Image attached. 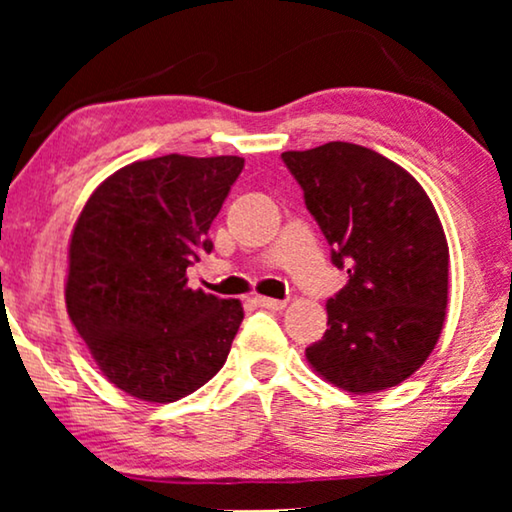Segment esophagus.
Masks as SVG:
<instances>
[{"instance_id": "obj_1", "label": "esophagus", "mask_w": 512, "mask_h": 512, "mask_svg": "<svg viewBox=\"0 0 512 512\" xmlns=\"http://www.w3.org/2000/svg\"><path fill=\"white\" fill-rule=\"evenodd\" d=\"M254 303L258 307H265V310H282V307L286 305L284 300H277V298H268V296H256Z\"/></svg>"}]
</instances>
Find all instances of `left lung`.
<instances>
[{"label": "left lung", "mask_w": 512, "mask_h": 512, "mask_svg": "<svg viewBox=\"0 0 512 512\" xmlns=\"http://www.w3.org/2000/svg\"><path fill=\"white\" fill-rule=\"evenodd\" d=\"M349 282L328 298L324 338L305 349L326 382L375 394L415 373L436 347L450 251L429 195L401 165L349 142L282 153Z\"/></svg>", "instance_id": "8db88e82"}]
</instances>
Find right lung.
<instances>
[{"mask_svg":"<svg viewBox=\"0 0 512 512\" xmlns=\"http://www.w3.org/2000/svg\"><path fill=\"white\" fill-rule=\"evenodd\" d=\"M244 158L137 160L97 186L69 242L67 312L102 375L149 403L212 380L244 319L240 300L188 289Z\"/></svg>","mask_w":512,"mask_h":512,"instance_id":"add662e5","label":"right lung"}]
</instances>
